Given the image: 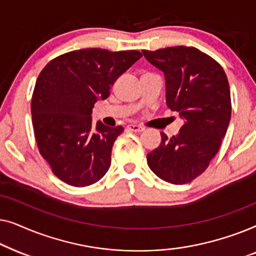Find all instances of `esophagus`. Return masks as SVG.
I'll return each instance as SVG.
<instances>
[{
    "label": "esophagus",
    "mask_w": 256,
    "mask_h": 256,
    "mask_svg": "<svg viewBox=\"0 0 256 256\" xmlns=\"http://www.w3.org/2000/svg\"><path fill=\"white\" fill-rule=\"evenodd\" d=\"M127 128L129 129V130H132L135 132H140L144 130V128L141 127V126H138V124H129Z\"/></svg>",
    "instance_id": "esophagus-1"
}]
</instances>
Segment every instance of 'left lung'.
Segmentation results:
<instances>
[{
    "label": "left lung",
    "instance_id": "obj_1",
    "mask_svg": "<svg viewBox=\"0 0 256 256\" xmlns=\"http://www.w3.org/2000/svg\"><path fill=\"white\" fill-rule=\"evenodd\" d=\"M143 54L164 72L166 104L184 120L177 136L168 138L160 132V144L146 155V162L168 183H190L208 169L226 135L232 113L226 73L196 48L143 50Z\"/></svg>",
    "mask_w": 256,
    "mask_h": 256
}]
</instances>
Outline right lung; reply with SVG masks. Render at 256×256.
<instances>
[{
  "label": "right lung",
  "instance_id": "1",
  "mask_svg": "<svg viewBox=\"0 0 256 256\" xmlns=\"http://www.w3.org/2000/svg\"><path fill=\"white\" fill-rule=\"evenodd\" d=\"M142 57L140 51L84 48L60 54L42 70L31 99V114L40 155L52 172L76 188L96 183L110 166L112 148L124 127L92 124L98 100Z\"/></svg>",
  "mask_w": 256,
  "mask_h": 256
}]
</instances>
